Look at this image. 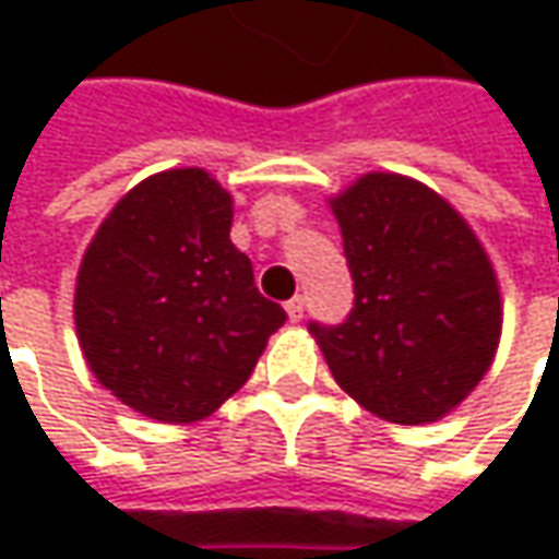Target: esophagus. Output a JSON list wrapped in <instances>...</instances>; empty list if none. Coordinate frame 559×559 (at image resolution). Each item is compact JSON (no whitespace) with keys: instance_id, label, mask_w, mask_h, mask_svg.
I'll use <instances>...</instances> for the list:
<instances>
[{"instance_id":"esophagus-1","label":"esophagus","mask_w":559,"mask_h":559,"mask_svg":"<svg viewBox=\"0 0 559 559\" xmlns=\"http://www.w3.org/2000/svg\"><path fill=\"white\" fill-rule=\"evenodd\" d=\"M286 313H289L292 323H298V320L305 317V298H301V295L289 298V301H286Z\"/></svg>"}]
</instances>
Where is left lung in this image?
<instances>
[{
  "label": "left lung",
  "mask_w": 559,
  "mask_h": 559,
  "mask_svg": "<svg viewBox=\"0 0 559 559\" xmlns=\"http://www.w3.org/2000/svg\"><path fill=\"white\" fill-rule=\"evenodd\" d=\"M330 204L355 308L308 330L360 407L401 426L441 419L479 385L501 338L483 242L439 192L401 174H364Z\"/></svg>",
  "instance_id": "1"
}]
</instances>
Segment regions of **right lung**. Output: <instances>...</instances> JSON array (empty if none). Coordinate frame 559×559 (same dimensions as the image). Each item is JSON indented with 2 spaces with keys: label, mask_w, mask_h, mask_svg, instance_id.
Instances as JSON below:
<instances>
[{
  "label": "right lung",
  "mask_w": 559,
  "mask_h": 559,
  "mask_svg": "<svg viewBox=\"0 0 559 559\" xmlns=\"http://www.w3.org/2000/svg\"><path fill=\"white\" fill-rule=\"evenodd\" d=\"M229 226L233 195L202 167H177L133 186L80 261L83 357L142 417H211L286 323V311L254 286Z\"/></svg>",
  "instance_id": "right-lung-1"
}]
</instances>
